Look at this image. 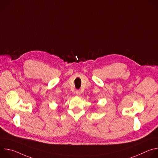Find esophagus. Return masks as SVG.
I'll use <instances>...</instances> for the list:
<instances>
[{
    "mask_svg": "<svg viewBox=\"0 0 158 158\" xmlns=\"http://www.w3.org/2000/svg\"><path fill=\"white\" fill-rule=\"evenodd\" d=\"M76 94L77 96H80V94H81V91H79V90H77V91H76Z\"/></svg>",
    "mask_w": 158,
    "mask_h": 158,
    "instance_id": "1",
    "label": "esophagus"
}]
</instances>
